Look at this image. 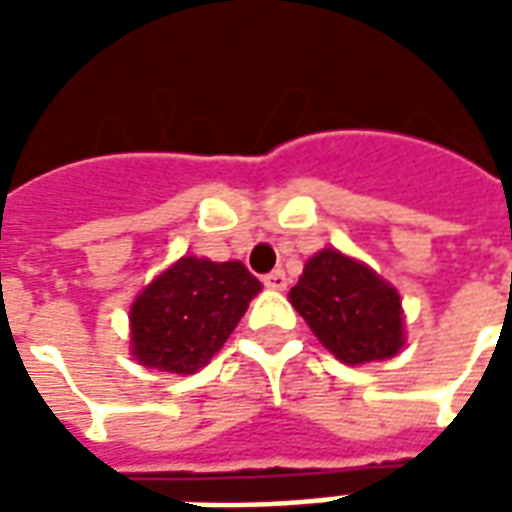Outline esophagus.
Returning <instances> with one entry per match:
<instances>
[{
  "label": "esophagus",
  "instance_id": "obj_1",
  "mask_svg": "<svg viewBox=\"0 0 512 512\" xmlns=\"http://www.w3.org/2000/svg\"><path fill=\"white\" fill-rule=\"evenodd\" d=\"M263 285L271 290H285L288 288V277H285V271H271V274L263 279Z\"/></svg>",
  "mask_w": 512,
  "mask_h": 512
}]
</instances>
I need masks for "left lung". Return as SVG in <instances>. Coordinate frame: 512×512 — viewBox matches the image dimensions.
<instances>
[{
    "label": "left lung",
    "mask_w": 512,
    "mask_h": 512,
    "mask_svg": "<svg viewBox=\"0 0 512 512\" xmlns=\"http://www.w3.org/2000/svg\"><path fill=\"white\" fill-rule=\"evenodd\" d=\"M288 296L323 348L345 365L381 362L406 343L397 290L337 249L312 255Z\"/></svg>",
    "instance_id": "1"
}]
</instances>
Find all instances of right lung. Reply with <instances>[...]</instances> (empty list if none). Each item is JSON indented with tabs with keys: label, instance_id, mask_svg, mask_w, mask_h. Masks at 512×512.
<instances>
[{
	"label": "right lung",
	"instance_id": "right-lung-1",
	"mask_svg": "<svg viewBox=\"0 0 512 512\" xmlns=\"http://www.w3.org/2000/svg\"><path fill=\"white\" fill-rule=\"evenodd\" d=\"M260 288L238 260L180 257L131 304V354L164 373H197L227 343Z\"/></svg>",
	"mask_w": 512,
	"mask_h": 512
}]
</instances>
